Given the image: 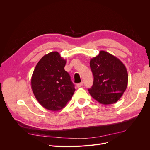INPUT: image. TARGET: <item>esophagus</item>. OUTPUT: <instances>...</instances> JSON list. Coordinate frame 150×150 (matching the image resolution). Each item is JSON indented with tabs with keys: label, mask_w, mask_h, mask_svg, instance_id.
Masks as SVG:
<instances>
[{
	"label": "esophagus",
	"mask_w": 150,
	"mask_h": 150,
	"mask_svg": "<svg viewBox=\"0 0 150 150\" xmlns=\"http://www.w3.org/2000/svg\"><path fill=\"white\" fill-rule=\"evenodd\" d=\"M83 83L81 82V83H80L77 84L76 86H77V87H78V88H80V87H81V86H83Z\"/></svg>",
	"instance_id": "1"
}]
</instances>
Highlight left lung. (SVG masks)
I'll use <instances>...</instances> for the list:
<instances>
[{"instance_id":"8db88e82","label":"left lung","mask_w":150,"mask_h":150,"mask_svg":"<svg viewBox=\"0 0 150 150\" xmlns=\"http://www.w3.org/2000/svg\"><path fill=\"white\" fill-rule=\"evenodd\" d=\"M94 76L93 86L88 89L95 100L103 104L116 103L126 89L128 74L126 68L118 58L101 51L90 60Z\"/></svg>"}]
</instances>
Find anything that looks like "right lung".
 Listing matches in <instances>:
<instances>
[{
    "instance_id": "obj_1",
    "label": "right lung",
    "mask_w": 150,
    "mask_h": 150,
    "mask_svg": "<svg viewBox=\"0 0 150 150\" xmlns=\"http://www.w3.org/2000/svg\"><path fill=\"white\" fill-rule=\"evenodd\" d=\"M66 61L56 51L44 56L36 65L31 78V88L40 105L59 111L71 100L75 88L64 70Z\"/></svg>"
}]
</instances>
